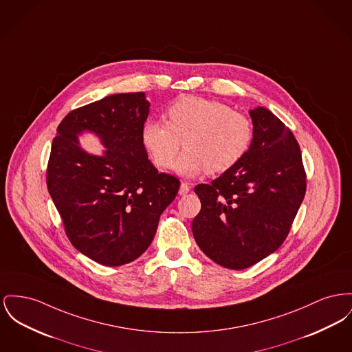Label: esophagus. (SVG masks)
Returning a JSON list of instances; mask_svg holds the SVG:
<instances>
[{"label":"esophagus","instance_id":"1","mask_svg":"<svg viewBox=\"0 0 352 352\" xmlns=\"http://www.w3.org/2000/svg\"><path fill=\"white\" fill-rule=\"evenodd\" d=\"M190 191V186L186 182H182L181 187H179V195H186L187 192Z\"/></svg>","mask_w":352,"mask_h":352}]
</instances>
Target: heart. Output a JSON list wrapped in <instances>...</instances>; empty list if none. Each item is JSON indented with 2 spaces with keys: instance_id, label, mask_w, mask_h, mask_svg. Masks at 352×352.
I'll list each match as a JSON object with an SVG mask.
<instances>
[{
  "instance_id": "obj_1",
  "label": "heart",
  "mask_w": 352,
  "mask_h": 352,
  "mask_svg": "<svg viewBox=\"0 0 352 352\" xmlns=\"http://www.w3.org/2000/svg\"><path fill=\"white\" fill-rule=\"evenodd\" d=\"M166 118L167 122H145L142 144L155 166L167 168L184 141L186 150L173 168L186 178L205 171L211 175L226 173L245 158L252 144L251 120L217 100L181 97L167 107Z\"/></svg>"
}]
</instances>
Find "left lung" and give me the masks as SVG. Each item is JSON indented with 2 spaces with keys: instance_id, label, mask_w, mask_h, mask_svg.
<instances>
[{
  "instance_id": "obj_1",
  "label": "left lung",
  "mask_w": 352,
  "mask_h": 352,
  "mask_svg": "<svg viewBox=\"0 0 352 352\" xmlns=\"http://www.w3.org/2000/svg\"><path fill=\"white\" fill-rule=\"evenodd\" d=\"M250 116L254 138L245 158L210 185L194 187L201 199L195 242L231 270L248 269L280 248L307 186L292 131L265 107Z\"/></svg>"
}]
</instances>
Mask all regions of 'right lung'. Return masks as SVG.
I'll list each match as a JSON object with an SVG mask.
<instances>
[{"instance_id":"1","label":"right lung","mask_w":352,"mask_h":352,"mask_svg":"<svg viewBox=\"0 0 352 352\" xmlns=\"http://www.w3.org/2000/svg\"><path fill=\"white\" fill-rule=\"evenodd\" d=\"M148 106L142 91L85 104L63 118L52 144L46 185L65 232L104 266H122L145 252L181 185L147 158L141 133ZM83 129L100 137L108 147L104 156L79 147L76 134Z\"/></svg>"}]
</instances>
